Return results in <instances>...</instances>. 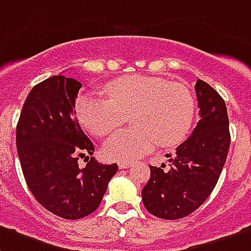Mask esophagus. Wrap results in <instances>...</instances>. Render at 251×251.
<instances>
[{
  "label": "esophagus",
  "instance_id": "obj_1",
  "mask_svg": "<svg viewBox=\"0 0 251 251\" xmlns=\"http://www.w3.org/2000/svg\"><path fill=\"white\" fill-rule=\"evenodd\" d=\"M133 165L130 161H118V168L120 169H129Z\"/></svg>",
  "mask_w": 251,
  "mask_h": 251
}]
</instances>
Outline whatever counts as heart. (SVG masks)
<instances>
[{
  "label": "heart",
  "instance_id": "b5f03b06",
  "mask_svg": "<svg viewBox=\"0 0 251 251\" xmlns=\"http://www.w3.org/2000/svg\"><path fill=\"white\" fill-rule=\"evenodd\" d=\"M109 100L82 96L75 113L92 134L103 137L116 130L131 114L134 127L120 130L105 144L111 159L129 161L149 153L157 145L181 144L190 131L196 102L185 83L169 82L155 75H124L105 86Z\"/></svg>",
  "mask_w": 251,
  "mask_h": 251
}]
</instances>
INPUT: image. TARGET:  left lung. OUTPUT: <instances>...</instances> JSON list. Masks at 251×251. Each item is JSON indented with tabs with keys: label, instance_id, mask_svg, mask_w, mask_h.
I'll return each mask as SVG.
<instances>
[{
	"label": "left lung",
	"instance_id": "8db88e82",
	"mask_svg": "<svg viewBox=\"0 0 251 251\" xmlns=\"http://www.w3.org/2000/svg\"><path fill=\"white\" fill-rule=\"evenodd\" d=\"M200 121L192 135L170 154L169 166H150L142 189L146 210L162 220H179L197 210L210 196L230 148L226 105L209 83L197 79Z\"/></svg>",
	"mask_w": 251,
	"mask_h": 251
}]
</instances>
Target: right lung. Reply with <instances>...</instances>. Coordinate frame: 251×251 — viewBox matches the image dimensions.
<instances>
[{"instance_id":"right-lung-1","label":"right lung","mask_w":251,"mask_h":251,"mask_svg":"<svg viewBox=\"0 0 251 251\" xmlns=\"http://www.w3.org/2000/svg\"><path fill=\"white\" fill-rule=\"evenodd\" d=\"M82 85L74 78L53 75L31 89L17 124L16 144L22 173L40 205L65 220L92 214L101 203L118 165L90 158L94 145L74 117Z\"/></svg>"}]
</instances>
